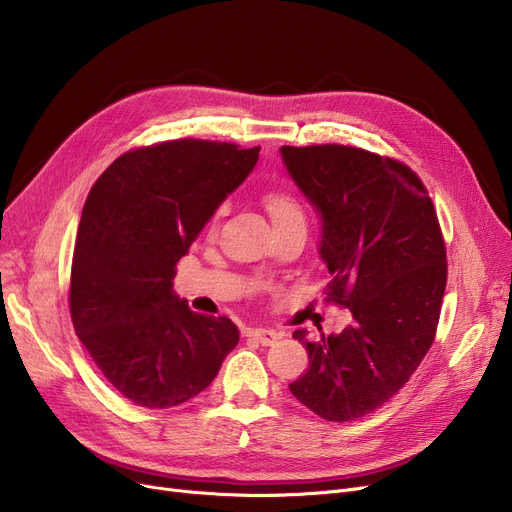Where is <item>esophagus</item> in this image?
Listing matches in <instances>:
<instances>
[{"instance_id":"34e87169","label":"esophagus","mask_w":512,"mask_h":512,"mask_svg":"<svg viewBox=\"0 0 512 512\" xmlns=\"http://www.w3.org/2000/svg\"><path fill=\"white\" fill-rule=\"evenodd\" d=\"M247 336H249L251 340L263 344V346H272V344L280 338V334H278L276 330H265V328H251V330L247 332Z\"/></svg>"}]
</instances>
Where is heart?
<instances>
[{
	"label": "heart",
	"mask_w": 512,
	"mask_h": 512,
	"mask_svg": "<svg viewBox=\"0 0 512 512\" xmlns=\"http://www.w3.org/2000/svg\"><path fill=\"white\" fill-rule=\"evenodd\" d=\"M263 205L270 213V218L276 224L284 222H305V209L299 203V199L290 195L288 191H280V188H274V191H267L263 195Z\"/></svg>",
	"instance_id": "obj_1"
}]
</instances>
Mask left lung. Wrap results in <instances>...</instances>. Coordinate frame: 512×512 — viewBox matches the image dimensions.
Here are the masks:
<instances>
[{
  "label": "left lung",
  "mask_w": 512,
  "mask_h": 512,
  "mask_svg": "<svg viewBox=\"0 0 512 512\" xmlns=\"http://www.w3.org/2000/svg\"><path fill=\"white\" fill-rule=\"evenodd\" d=\"M280 155L321 218L324 294L353 315L340 334H292L309 369L288 388L319 417L355 421L405 386L434 342L444 238L425 186L400 161L346 145H284Z\"/></svg>",
  "instance_id": "8db88e82"
}]
</instances>
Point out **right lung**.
I'll return each mask as SVG.
<instances>
[{"mask_svg":"<svg viewBox=\"0 0 512 512\" xmlns=\"http://www.w3.org/2000/svg\"><path fill=\"white\" fill-rule=\"evenodd\" d=\"M257 159L259 147L168 141L124 153L91 188L72 257L70 315L107 382L134 405L191 400L238 344L228 317L193 313L172 280Z\"/></svg>","mask_w":512,"mask_h":512,"instance_id":"right-lung-1","label":"right lung"}]
</instances>
